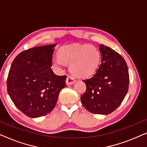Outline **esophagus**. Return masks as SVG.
I'll list each match as a JSON object with an SVG mask.
<instances>
[{
    "instance_id": "obj_1",
    "label": "esophagus",
    "mask_w": 147,
    "mask_h": 147,
    "mask_svg": "<svg viewBox=\"0 0 147 147\" xmlns=\"http://www.w3.org/2000/svg\"><path fill=\"white\" fill-rule=\"evenodd\" d=\"M76 81V79L75 78H74L73 76H67V78H66V84L67 85H71V84H73L74 83V82Z\"/></svg>"
}]
</instances>
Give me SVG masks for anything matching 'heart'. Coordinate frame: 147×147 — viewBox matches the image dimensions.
I'll list each match as a JSON object with an SVG mask.
<instances>
[{
  "mask_svg": "<svg viewBox=\"0 0 147 147\" xmlns=\"http://www.w3.org/2000/svg\"><path fill=\"white\" fill-rule=\"evenodd\" d=\"M58 58L53 61L54 65L62 63L69 65V69L74 75L80 78H87L93 75L99 67L101 55L94 46L89 45H74L60 48Z\"/></svg>",
  "mask_w": 147,
  "mask_h": 147,
  "instance_id": "1",
  "label": "heart"
}]
</instances>
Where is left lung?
Instances as JSON below:
<instances>
[{"label":"left lung","mask_w":147,"mask_h":147,"mask_svg":"<svg viewBox=\"0 0 147 147\" xmlns=\"http://www.w3.org/2000/svg\"><path fill=\"white\" fill-rule=\"evenodd\" d=\"M101 64L91 78L83 80L86 90L81 96L82 105L88 111L108 114L123 101L129 86V74L124 58L111 48L100 44Z\"/></svg>","instance_id":"left-lung-1"}]
</instances>
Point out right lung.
<instances>
[{"label": "right lung", "mask_w": 147, "mask_h": 147, "mask_svg": "<svg viewBox=\"0 0 147 147\" xmlns=\"http://www.w3.org/2000/svg\"><path fill=\"white\" fill-rule=\"evenodd\" d=\"M56 44L39 46L22 51L13 60L8 75V94L18 109L31 118L52 111L66 76L52 71V56Z\"/></svg>", "instance_id": "obj_1"}]
</instances>
